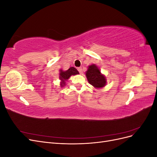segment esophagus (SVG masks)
Masks as SVG:
<instances>
[{
	"label": "esophagus",
	"mask_w": 157,
	"mask_h": 157,
	"mask_svg": "<svg viewBox=\"0 0 157 157\" xmlns=\"http://www.w3.org/2000/svg\"><path fill=\"white\" fill-rule=\"evenodd\" d=\"M77 69L78 71V72L80 73V74H82V69L81 67H78Z\"/></svg>",
	"instance_id": "esophagus-1"
}]
</instances>
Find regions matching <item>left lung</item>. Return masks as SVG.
<instances>
[{"instance_id": "8db88e82", "label": "left lung", "mask_w": 157, "mask_h": 157, "mask_svg": "<svg viewBox=\"0 0 157 157\" xmlns=\"http://www.w3.org/2000/svg\"><path fill=\"white\" fill-rule=\"evenodd\" d=\"M88 82L95 88H101L105 86L107 80L105 75L101 73V71L96 64L88 66L85 73Z\"/></svg>"}]
</instances>
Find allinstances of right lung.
Returning a JSON list of instances; mask_svg holds the SVG:
<instances>
[{
  "mask_svg": "<svg viewBox=\"0 0 157 157\" xmlns=\"http://www.w3.org/2000/svg\"><path fill=\"white\" fill-rule=\"evenodd\" d=\"M79 73L77 69H75L73 67H71L67 71H63L62 69L59 70V78L61 80L60 82V86L64 87L65 86L66 81L71 76L78 75Z\"/></svg>",
  "mask_w": 157,
  "mask_h": 157,
  "instance_id": "obj_1",
  "label": "right lung"
}]
</instances>
